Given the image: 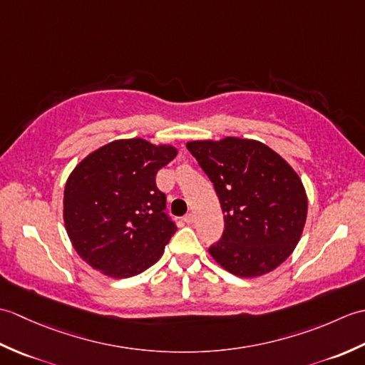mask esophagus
Listing matches in <instances>:
<instances>
[{"label":"esophagus","instance_id":"1","mask_svg":"<svg viewBox=\"0 0 365 365\" xmlns=\"http://www.w3.org/2000/svg\"><path fill=\"white\" fill-rule=\"evenodd\" d=\"M183 221L187 222V224H192V221H195V215H192V213L185 215V216H183Z\"/></svg>","mask_w":365,"mask_h":365}]
</instances>
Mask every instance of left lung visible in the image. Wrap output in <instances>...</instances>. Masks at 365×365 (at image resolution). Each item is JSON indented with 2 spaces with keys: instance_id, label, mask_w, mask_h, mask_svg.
Returning <instances> with one entry per match:
<instances>
[{
  "instance_id": "obj_1",
  "label": "left lung",
  "mask_w": 365,
  "mask_h": 365,
  "mask_svg": "<svg viewBox=\"0 0 365 365\" xmlns=\"http://www.w3.org/2000/svg\"><path fill=\"white\" fill-rule=\"evenodd\" d=\"M187 149L210 178L224 232L208 252L229 273H269L293 252L307 216L298 174L281 155L252 139L192 141Z\"/></svg>"
}]
</instances>
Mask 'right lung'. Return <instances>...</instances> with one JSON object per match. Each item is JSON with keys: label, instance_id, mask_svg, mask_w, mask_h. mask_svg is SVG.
Masks as SVG:
<instances>
[{"label": "right lung", "instance_id": "1", "mask_svg": "<svg viewBox=\"0 0 365 365\" xmlns=\"http://www.w3.org/2000/svg\"><path fill=\"white\" fill-rule=\"evenodd\" d=\"M173 145L119 139L88 155L68 177L64 222L80 257L110 277H131L157 262L175 222L155 182Z\"/></svg>", "mask_w": 365, "mask_h": 365}]
</instances>
